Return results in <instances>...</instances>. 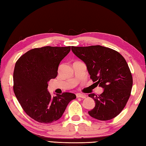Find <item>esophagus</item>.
<instances>
[{"label": "esophagus", "mask_w": 146, "mask_h": 146, "mask_svg": "<svg viewBox=\"0 0 146 146\" xmlns=\"http://www.w3.org/2000/svg\"><path fill=\"white\" fill-rule=\"evenodd\" d=\"M76 95V97H77V98H85L86 97V95H84V94H82V93H77Z\"/></svg>", "instance_id": "esophagus-1"}]
</instances>
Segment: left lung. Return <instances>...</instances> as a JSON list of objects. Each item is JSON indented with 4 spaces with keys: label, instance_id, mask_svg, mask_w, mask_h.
Wrapping results in <instances>:
<instances>
[{
    "label": "left lung",
    "instance_id": "1",
    "mask_svg": "<svg viewBox=\"0 0 146 146\" xmlns=\"http://www.w3.org/2000/svg\"><path fill=\"white\" fill-rule=\"evenodd\" d=\"M75 55L86 64L90 78L104 91L89 94L95 106L88 113L99 120H108L119 114L130 97L133 78L125 58L113 49L102 46L71 47Z\"/></svg>",
    "mask_w": 146,
    "mask_h": 146
}]
</instances>
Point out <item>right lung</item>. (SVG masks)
<instances>
[{
	"label": "right lung",
	"mask_w": 146,
	"mask_h": 146,
	"mask_svg": "<svg viewBox=\"0 0 146 146\" xmlns=\"http://www.w3.org/2000/svg\"><path fill=\"white\" fill-rule=\"evenodd\" d=\"M71 46H46L24 53L17 61L13 72V91L28 116L38 122L50 123L58 120L75 94L63 93L51 97L48 91L49 80L58 75L61 60Z\"/></svg>",
	"instance_id": "right-lung-1"
}]
</instances>
